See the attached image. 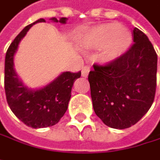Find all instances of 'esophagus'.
<instances>
[{
    "label": "esophagus",
    "instance_id": "esophagus-1",
    "mask_svg": "<svg viewBox=\"0 0 160 160\" xmlns=\"http://www.w3.org/2000/svg\"><path fill=\"white\" fill-rule=\"evenodd\" d=\"M90 70H91L90 67H88V66L83 67V68H82V70H81V74H82V76H83V77H87V76L89 75Z\"/></svg>",
    "mask_w": 160,
    "mask_h": 160
}]
</instances>
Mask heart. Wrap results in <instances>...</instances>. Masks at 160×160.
<instances>
[{"mask_svg":"<svg viewBox=\"0 0 160 160\" xmlns=\"http://www.w3.org/2000/svg\"><path fill=\"white\" fill-rule=\"evenodd\" d=\"M131 31L119 22L102 23L92 27L81 38L82 45L89 49L102 50L105 61H114L125 55L133 45Z\"/></svg>","mask_w":160,"mask_h":160,"instance_id":"b5f03b06","label":"heart"}]
</instances>
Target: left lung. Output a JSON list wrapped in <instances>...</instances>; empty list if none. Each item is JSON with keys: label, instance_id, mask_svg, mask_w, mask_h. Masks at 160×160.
Listing matches in <instances>:
<instances>
[{"label": "left lung", "instance_id": "obj_1", "mask_svg": "<svg viewBox=\"0 0 160 160\" xmlns=\"http://www.w3.org/2000/svg\"><path fill=\"white\" fill-rule=\"evenodd\" d=\"M135 44L122 58L89 73L96 115L107 126L125 129L150 109L157 86L158 56L142 31H133Z\"/></svg>", "mask_w": 160, "mask_h": 160}]
</instances>
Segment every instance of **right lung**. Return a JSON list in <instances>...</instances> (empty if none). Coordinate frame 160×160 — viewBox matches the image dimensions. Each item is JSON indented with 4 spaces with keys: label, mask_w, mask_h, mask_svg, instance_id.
Wrapping results in <instances>:
<instances>
[{
    "label": "right lung",
    "mask_w": 160,
    "mask_h": 160,
    "mask_svg": "<svg viewBox=\"0 0 160 160\" xmlns=\"http://www.w3.org/2000/svg\"><path fill=\"white\" fill-rule=\"evenodd\" d=\"M49 20L65 24L68 18L61 17L58 20L52 17ZM44 22L46 21L40 18L25 26L12 42L5 56L4 88L8 104L18 119L32 128H44L58 123L68 109L73 83L81 74L80 71L62 72L48 84L38 89H31L23 84L14 68V56L28 30L37 22Z\"/></svg>",
    "instance_id": "1"
}]
</instances>
